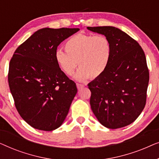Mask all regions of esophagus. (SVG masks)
Here are the masks:
<instances>
[{
	"instance_id": "34e87169",
	"label": "esophagus",
	"mask_w": 159,
	"mask_h": 159,
	"mask_svg": "<svg viewBox=\"0 0 159 159\" xmlns=\"http://www.w3.org/2000/svg\"><path fill=\"white\" fill-rule=\"evenodd\" d=\"M77 89L78 90H80V89L83 88H84V85L83 84H79V83H77Z\"/></svg>"
}]
</instances>
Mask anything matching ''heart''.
Returning a JSON list of instances; mask_svg holds the SVG:
<instances>
[{"label": "heart", "instance_id": "obj_1", "mask_svg": "<svg viewBox=\"0 0 159 159\" xmlns=\"http://www.w3.org/2000/svg\"><path fill=\"white\" fill-rule=\"evenodd\" d=\"M65 51H56L55 58L61 70L71 76L79 64L75 76L77 81L84 82L90 77L101 76L106 71L111 56V45L106 36L78 34L64 45Z\"/></svg>", "mask_w": 159, "mask_h": 159}]
</instances>
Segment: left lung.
<instances>
[{
	"instance_id": "obj_1",
	"label": "left lung",
	"mask_w": 159,
	"mask_h": 159,
	"mask_svg": "<svg viewBox=\"0 0 159 159\" xmlns=\"http://www.w3.org/2000/svg\"><path fill=\"white\" fill-rule=\"evenodd\" d=\"M110 41L111 56L106 71L88 84L90 104L100 123L109 129L132 124L145 106L149 71L138 43L119 28L88 27Z\"/></svg>"
}]
</instances>
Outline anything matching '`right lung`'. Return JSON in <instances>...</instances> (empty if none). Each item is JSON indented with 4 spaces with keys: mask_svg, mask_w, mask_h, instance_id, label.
<instances>
[{
    "mask_svg": "<svg viewBox=\"0 0 159 159\" xmlns=\"http://www.w3.org/2000/svg\"><path fill=\"white\" fill-rule=\"evenodd\" d=\"M79 28H43L17 48L9 64L8 84L21 118L31 127L53 131L62 125L77 89L61 70L59 44Z\"/></svg>",
    "mask_w": 159,
    "mask_h": 159,
    "instance_id": "right-lung-1",
    "label": "right lung"
}]
</instances>
